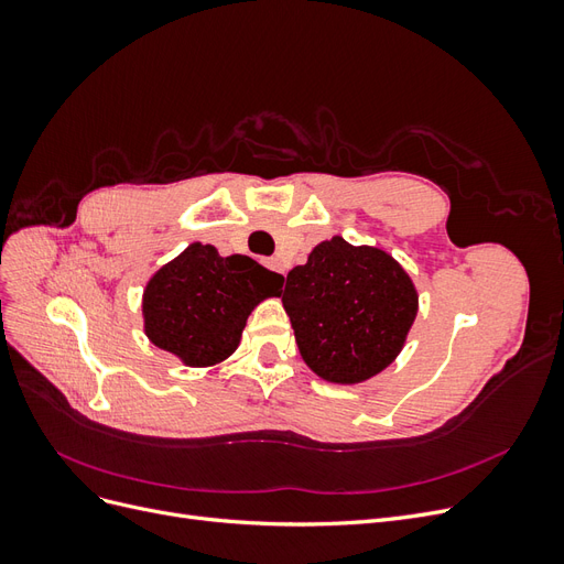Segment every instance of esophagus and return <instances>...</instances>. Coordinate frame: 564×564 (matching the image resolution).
Instances as JSON below:
<instances>
[{
	"mask_svg": "<svg viewBox=\"0 0 564 564\" xmlns=\"http://www.w3.org/2000/svg\"><path fill=\"white\" fill-rule=\"evenodd\" d=\"M268 265H270L272 270H278V272H282V275H284V263H282L280 259H270V261H268Z\"/></svg>",
	"mask_w": 564,
	"mask_h": 564,
	"instance_id": "1",
	"label": "esophagus"
}]
</instances>
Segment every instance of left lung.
Returning a JSON list of instances; mask_svg holds the SVG:
<instances>
[{
	"mask_svg": "<svg viewBox=\"0 0 564 564\" xmlns=\"http://www.w3.org/2000/svg\"><path fill=\"white\" fill-rule=\"evenodd\" d=\"M280 296L303 362L332 383H360L383 371L419 308L416 289L392 256L344 237L317 245L308 263L289 270Z\"/></svg>",
	"mask_w": 564,
	"mask_h": 564,
	"instance_id": "obj_1",
	"label": "left lung"
}]
</instances>
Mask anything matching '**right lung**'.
Segmentation results:
<instances>
[{
  "instance_id": "1",
  "label": "right lung",
  "mask_w": 564,
  "mask_h": 564,
  "mask_svg": "<svg viewBox=\"0 0 564 564\" xmlns=\"http://www.w3.org/2000/svg\"><path fill=\"white\" fill-rule=\"evenodd\" d=\"M282 275L249 256H220L212 245H191L162 265L145 286V334L187 367H209L240 346L251 311L280 296Z\"/></svg>"
}]
</instances>
